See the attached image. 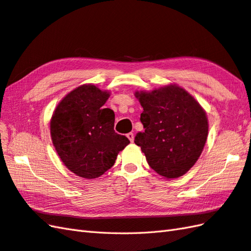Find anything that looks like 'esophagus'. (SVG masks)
I'll use <instances>...</instances> for the list:
<instances>
[{"label": "esophagus", "instance_id": "34e87169", "mask_svg": "<svg viewBox=\"0 0 251 251\" xmlns=\"http://www.w3.org/2000/svg\"><path fill=\"white\" fill-rule=\"evenodd\" d=\"M127 138L129 139L130 142H133V139H135V135H133L132 132H129V133H127Z\"/></svg>", "mask_w": 251, "mask_h": 251}]
</instances>
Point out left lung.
Instances as JSON below:
<instances>
[{"label": "left lung", "mask_w": 251, "mask_h": 251, "mask_svg": "<svg viewBox=\"0 0 251 251\" xmlns=\"http://www.w3.org/2000/svg\"><path fill=\"white\" fill-rule=\"evenodd\" d=\"M143 108L144 131L135 143L141 148L150 167L167 179L183 176L199 159L208 135L205 110L177 84L151 92L137 91Z\"/></svg>", "instance_id": "1"}]
</instances>
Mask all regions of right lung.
I'll return each instance as SVG.
<instances>
[{
  "mask_svg": "<svg viewBox=\"0 0 251 251\" xmlns=\"http://www.w3.org/2000/svg\"><path fill=\"white\" fill-rule=\"evenodd\" d=\"M109 97V91L82 84L57 103L51 116L50 135L56 153L80 177L101 176L130 142L114 131V112L103 108Z\"/></svg>",
  "mask_w": 251,
  "mask_h": 251,
  "instance_id": "add662e5",
  "label": "right lung"
}]
</instances>
